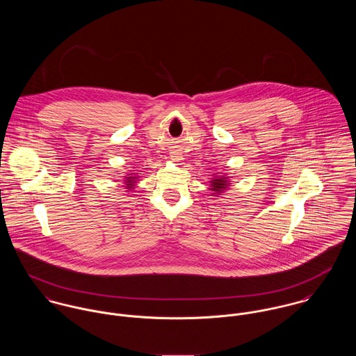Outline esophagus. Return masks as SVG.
I'll list each match as a JSON object with an SVG mask.
<instances>
[{"mask_svg":"<svg viewBox=\"0 0 356 356\" xmlns=\"http://www.w3.org/2000/svg\"><path fill=\"white\" fill-rule=\"evenodd\" d=\"M172 157V160L174 161H179V160H182V156L181 154H174V156H171Z\"/></svg>","mask_w":356,"mask_h":356,"instance_id":"1","label":"esophagus"}]
</instances>
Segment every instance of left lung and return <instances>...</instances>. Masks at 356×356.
Returning a JSON list of instances; mask_svg holds the SVG:
<instances>
[{"mask_svg": "<svg viewBox=\"0 0 356 356\" xmlns=\"http://www.w3.org/2000/svg\"><path fill=\"white\" fill-rule=\"evenodd\" d=\"M212 182V191L213 192H218V193H220V192H223V189L226 188V181H225V178H220V179H213V181H211Z\"/></svg>", "mask_w": 356, "mask_h": 356, "instance_id": "left-lung-1", "label": "left lung"}]
</instances>
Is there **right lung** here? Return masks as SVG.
Listing matches in <instances>:
<instances>
[{
	"label": "right lung",
	"mask_w": 356,
	"mask_h": 356,
	"mask_svg": "<svg viewBox=\"0 0 356 356\" xmlns=\"http://www.w3.org/2000/svg\"><path fill=\"white\" fill-rule=\"evenodd\" d=\"M131 179H134V178H129V179H127V182H130L129 185H131V184H133V181H131Z\"/></svg>",
	"instance_id": "right-lung-1"
}]
</instances>
